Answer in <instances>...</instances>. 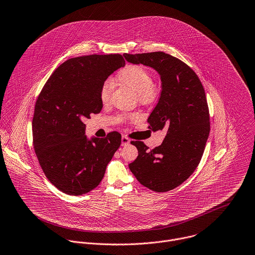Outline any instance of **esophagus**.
Here are the masks:
<instances>
[{"label":"esophagus","mask_w":255,"mask_h":255,"mask_svg":"<svg viewBox=\"0 0 255 255\" xmlns=\"http://www.w3.org/2000/svg\"><path fill=\"white\" fill-rule=\"evenodd\" d=\"M129 144H130V139L128 137H126V136H122V138H121V145L122 146H127Z\"/></svg>","instance_id":"obj_1"}]
</instances>
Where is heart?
<instances>
[{"label":"heart","mask_w":255,"mask_h":255,"mask_svg":"<svg viewBox=\"0 0 255 255\" xmlns=\"http://www.w3.org/2000/svg\"><path fill=\"white\" fill-rule=\"evenodd\" d=\"M116 80L131 88L137 94L139 101L142 103H149L156 96L153 76L151 72L143 66L136 64L126 65L117 73ZM111 90V82H103L99 90V98L103 103H107L110 100Z\"/></svg>","instance_id":"obj_1"}]
</instances>
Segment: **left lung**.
<instances>
[{"label":"left lung","instance_id":"1","mask_svg":"<svg viewBox=\"0 0 255 255\" xmlns=\"http://www.w3.org/2000/svg\"><path fill=\"white\" fill-rule=\"evenodd\" d=\"M123 55L160 74L162 92L148 128L167 130L163 143L152 150L144 142L133 141L139 154L129 168L144 187L158 193L171 191L194 173L205 151L211 124L204 86L189 65L163 51Z\"/></svg>","mask_w":255,"mask_h":255}]
</instances>
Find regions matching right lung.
I'll return each mask as SVG.
<instances>
[{
	"label": "right lung",
	"mask_w": 255,
	"mask_h": 255,
	"mask_svg": "<svg viewBox=\"0 0 255 255\" xmlns=\"http://www.w3.org/2000/svg\"><path fill=\"white\" fill-rule=\"evenodd\" d=\"M125 65L121 54H91L60 64L42 87L34 106L32 143L48 181L59 191L79 196L95 189L121 145V134L86 138L84 119L101 111L99 90Z\"/></svg>",
	"instance_id": "right-lung-1"
}]
</instances>
